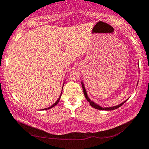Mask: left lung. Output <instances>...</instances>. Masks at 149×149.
<instances>
[{"label":"left lung","instance_id":"obj_1","mask_svg":"<svg viewBox=\"0 0 149 149\" xmlns=\"http://www.w3.org/2000/svg\"><path fill=\"white\" fill-rule=\"evenodd\" d=\"M138 67H139V65H138ZM137 84H138V82L137 83ZM82 88H83V92H84V96H85L86 100H87L88 102H89L90 105H91V107H93V108L96 109H98V110H104V111H112V110H114V109H116L118 108H119L120 107H121L122 104H124V103L126 102V101H127V100H126L125 101H124L123 102L120 103V104L116 105V106H113V107H102L101 106H100L98 104H97V103H95V102L91 100V99L88 97V96L87 95V93H86V88H85V86L84 85V83L82 81Z\"/></svg>","mask_w":149,"mask_h":149}]
</instances>
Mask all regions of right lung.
Wrapping results in <instances>:
<instances>
[{"mask_svg":"<svg viewBox=\"0 0 149 149\" xmlns=\"http://www.w3.org/2000/svg\"><path fill=\"white\" fill-rule=\"evenodd\" d=\"M61 95H62V92H61V95H60V97H58V99L57 100V101L55 103H54V104H53L52 106L51 107H48V108H46V109H43V110H47V109H51V108H52V107H55V106H56V105L58 104V103L59 102V101H60V99H61Z\"/></svg>","mask_w":149,"mask_h":149,"instance_id":"right-lung-1","label":"right lung"}]
</instances>
